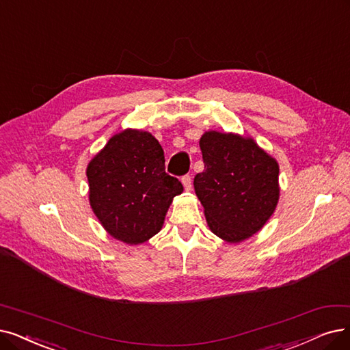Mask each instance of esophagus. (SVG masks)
Returning <instances> with one entry per match:
<instances>
[{"instance_id": "34e87169", "label": "esophagus", "mask_w": 350, "mask_h": 350, "mask_svg": "<svg viewBox=\"0 0 350 350\" xmlns=\"http://www.w3.org/2000/svg\"><path fill=\"white\" fill-rule=\"evenodd\" d=\"M183 184H184V188L187 189V191H191V188H192V178H191V175H184L183 176Z\"/></svg>"}]
</instances>
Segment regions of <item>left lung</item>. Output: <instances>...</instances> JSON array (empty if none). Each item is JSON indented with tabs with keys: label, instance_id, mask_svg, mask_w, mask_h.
<instances>
[{
	"label": "left lung",
	"instance_id": "left-lung-1",
	"mask_svg": "<svg viewBox=\"0 0 350 350\" xmlns=\"http://www.w3.org/2000/svg\"><path fill=\"white\" fill-rule=\"evenodd\" d=\"M204 171L193 188L211 231L239 243L256 234L278 201V163L253 139L205 132L200 141Z\"/></svg>",
	"mask_w": 350,
	"mask_h": 350
}]
</instances>
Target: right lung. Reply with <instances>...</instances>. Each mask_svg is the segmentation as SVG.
<instances>
[{"label":"right lung","mask_w":350,"mask_h":350,"mask_svg":"<svg viewBox=\"0 0 350 350\" xmlns=\"http://www.w3.org/2000/svg\"><path fill=\"white\" fill-rule=\"evenodd\" d=\"M89 200L105 230L126 244L159 232L183 184L165 172L163 149L148 132L115 135L88 166Z\"/></svg>","instance_id":"obj_1"}]
</instances>
